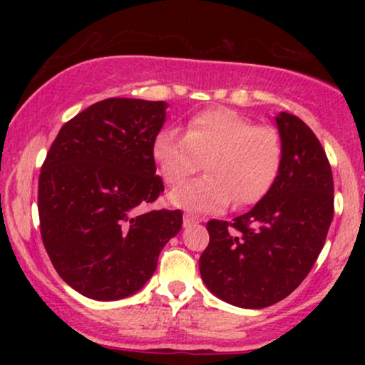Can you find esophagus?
<instances>
[{"label":"esophagus","instance_id":"esophagus-1","mask_svg":"<svg viewBox=\"0 0 365 365\" xmlns=\"http://www.w3.org/2000/svg\"><path fill=\"white\" fill-rule=\"evenodd\" d=\"M199 217H197V216H194V215H185V216H183V226H185V228H187V226H192V225H195V223H199Z\"/></svg>","mask_w":365,"mask_h":365}]
</instances>
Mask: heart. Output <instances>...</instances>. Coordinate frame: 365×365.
<instances>
[{"label": "heart", "mask_w": 365, "mask_h": 365, "mask_svg": "<svg viewBox=\"0 0 365 365\" xmlns=\"http://www.w3.org/2000/svg\"><path fill=\"white\" fill-rule=\"evenodd\" d=\"M153 158L166 185L177 187L206 168L207 175L178 187L171 204L187 211H220L257 204L278 178L283 139L273 125H255L228 108H211L187 121L185 135L165 128L153 142Z\"/></svg>", "instance_id": "heart-1"}]
</instances>
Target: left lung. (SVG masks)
Listing matches in <instances>:
<instances>
[{
  "label": "left lung",
  "mask_w": 365,
  "mask_h": 365,
  "mask_svg": "<svg viewBox=\"0 0 365 365\" xmlns=\"http://www.w3.org/2000/svg\"><path fill=\"white\" fill-rule=\"evenodd\" d=\"M283 163L264 199L233 221L211 220L199 259L207 288L244 309L273 305L304 282L334 215L331 165L319 139L290 113L276 116Z\"/></svg>",
  "instance_id": "1"
}]
</instances>
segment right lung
<instances>
[{"label": "right lung", "mask_w": 365, "mask_h": 365, "mask_svg": "<svg viewBox=\"0 0 365 365\" xmlns=\"http://www.w3.org/2000/svg\"><path fill=\"white\" fill-rule=\"evenodd\" d=\"M165 110L163 101L104 99L66 121L46 154L41 238L63 282L89 299L140 290L182 228L180 209L137 212L165 190L153 158Z\"/></svg>", "instance_id": "obj_1"}]
</instances>
